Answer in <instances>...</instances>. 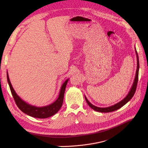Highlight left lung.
<instances>
[{
  "mask_svg": "<svg viewBox=\"0 0 148 148\" xmlns=\"http://www.w3.org/2000/svg\"><path fill=\"white\" fill-rule=\"evenodd\" d=\"M135 53H136V59H137V67H136V71L135 77V79H134V82H133L132 86L130 88V91L128 93V95L126 96V97H124L122 101H120V102L116 103L115 104H114L112 106H109V107H97V106H94L88 100L86 97L84 96L85 100H86L88 106L90 107L91 109L95 110V111L99 112H113V111H115L116 110L121 108V107H123L125 104H126L133 97V96H134V94L135 93V91H136L138 80L139 69H140V64H139V59H138V53L136 51V47H135Z\"/></svg>",
  "mask_w": 148,
  "mask_h": 148,
  "instance_id": "left-lung-1",
  "label": "left lung"
}]
</instances>
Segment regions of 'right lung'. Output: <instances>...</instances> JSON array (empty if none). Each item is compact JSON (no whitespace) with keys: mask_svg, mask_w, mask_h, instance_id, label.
I'll use <instances>...</instances> for the list:
<instances>
[{"mask_svg":"<svg viewBox=\"0 0 148 148\" xmlns=\"http://www.w3.org/2000/svg\"><path fill=\"white\" fill-rule=\"evenodd\" d=\"M7 82L8 85H9L12 96L13 98H14V100L18 107L23 113L26 114V115H29L31 117H33L34 118L46 119L50 117L51 116L56 114L61 108L62 104H63L65 90L67 82H68L69 79V78L66 79L65 82L62 84L60 88L59 96H58L57 99L54 102H52V104L46 106L37 107L28 104V103L22 99L21 98L17 95L11 84L9 77H8V71H7Z\"/></svg>","mask_w":148,"mask_h":148,"instance_id":"obj_1","label":"right lung"}]
</instances>
